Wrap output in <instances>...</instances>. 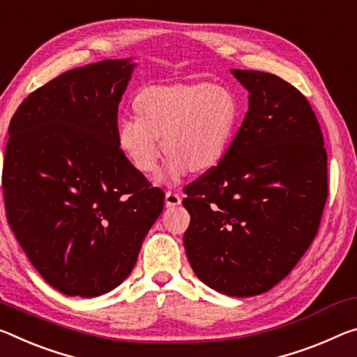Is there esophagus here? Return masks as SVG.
<instances>
[{"label":"esophagus","mask_w":357,"mask_h":357,"mask_svg":"<svg viewBox=\"0 0 357 357\" xmlns=\"http://www.w3.org/2000/svg\"><path fill=\"white\" fill-rule=\"evenodd\" d=\"M165 205L167 206H178V205H181V195L176 194V192L167 190L165 192Z\"/></svg>","instance_id":"esophagus-1"}]
</instances>
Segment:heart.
<instances>
[{"label":"heart","instance_id":"1","mask_svg":"<svg viewBox=\"0 0 357 357\" xmlns=\"http://www.w3.org/2000/svg\"><path fill=\"white\" fill-rule=\"evenodd\" d=\"M133 107L137 117L119 122V149L139 173L152 174L163 148L168 154L163 183L178 181L190 169L216 168L227 154L240 112L227 87L202 82L146 87Z\"/></svg>","mask_w":357,"mask_h":357}]
</instances>
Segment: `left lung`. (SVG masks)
Returning <instances> with one entry per match:
<instances>
[{
	"label": "left lung",
	"instance_id": "1",
	"mask_svg": "<svg viewBox=\"0 0 357 357\" xmlns=\"http://www.w3.org/2000/svg\"><path fill=\"white\" fill-rule=\"evenodd\" d=\"M250 92L224 160L184 189V234L199 280L230 297L270 291L313 241L327 199V152L308 100L270 73L230 70Z\"/></svg>",
	"mask_w": 357,
	"mask_h": 357
}]
</instances>
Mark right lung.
Returning a JSON list of instances; mask_svg holds the SVG:
<instances>
[{"label": "right lung", "instance_id": "1", "mask_svg": "<svg viewBox=\"0 0 357 357\" xmlns=\"http://www.w3.org/2000/svg\"><path fill=\"white\" fill-rule=\"evenodd\" d=\"M137 63L103 60L28 95L9 123L6 213L33 267L70 297H98L132 273L165 194L117 144Z\"/></svg>", "mask_w": 357, "mask_h": 357}]
</instances>
